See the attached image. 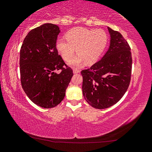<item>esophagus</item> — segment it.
I'll return each instance as SVG.
<instances>
[{
  "label": "esophagus",
  "mask_w": 152,
  "mask_h": 152,
  "mask_svg": "<svg viewBox=\"0 0 152 152\" xmlns=\"http://www.w3.org/2000/svg\"><path fill=\"white\" fill-rule=\"evenodd\" d=\"M73 72L74 74H77V73H80V71L78 70V69H74Z\"/></svg>",
  "instance_id": "1"
}]
</instances>
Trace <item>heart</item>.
I'll return each mask as SVG.
<instances>
[{
  "mask_svg": "<svg viewBox=\"0 0 152 152\" xmlns=\"http://www.w3.org/2000/svg\"><path fill=\"white\" fill-rule=\"evenodd\" d=\"M66 41L58 40L57 48L61 57L69 61L74 57L75 49L78 55L69 65L77 68L83 65L94 63L104 50L107 45V35L102 29H88L77 27L71 29L66 34Z\"/></svg>",
  "mask_w": 152,
  "mask_h": 152,
  "instance_id": "heart-1",
  "label": "heart"
}]
</instances>
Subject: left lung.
Listing matches in <instances>:
<instances>
[{
	"instance_id": "obj_1",
	"label": "left lung",
	"mask_w": 152,
	"mask_h": 152,
	"mask_svg": "<svg viewBox=\"0 0 152 152\" xmlns=\"http://www.w3.org/2000/svg\"><path fill=\"white\" fill-rule=\"evenodd\" d=\"M110 44L102 59L83 70L82 91L93 107L103 110L118 103L127 91L131 79V49L119 32L107 27Z\"/></svg>"
}]
</instances>
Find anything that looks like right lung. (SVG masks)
Listing matches in <instances>:
<instances>
[{
    "mask_svg": "<svg viewBox=\"0 0 152 152\" xmlns=\"http://www.w3.org/2000/svg\"><path fill=\"white\" fill-rule=\"evenodd\" d=\"M57 25L45 23L31 30L24 39L20 51V73L22 87L34 104L53 108L62 102L73 77L56 48ZM62 69L60 74L56 70Z\"/></svg>",
    "mask_w": 152,
    "mask_h": 152,
    "instance_id": "1",
    "label": "right lung"
}]
</instances>
